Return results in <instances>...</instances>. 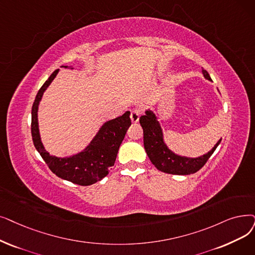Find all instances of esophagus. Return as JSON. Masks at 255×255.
<instances>
[{
	"label": "esophagus",
	"instance_id": "obj_1",
	"mask_svg": "<svg viewBox=\"0 0 255 255\" xmlns=\"http://www.w3.org/2000/svg\"><path fill=\"white\" fill-rule=\"evenodd\" d=\"M140 114L141 112L139 109H133L131 112V115H130V119L132 121V123H137L138 120H139V117H140Z\"/></svg>",
	"mask_w": 255,
	"mask_h": 255
}]
</instances>
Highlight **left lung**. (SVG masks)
Here are the masks:
<instances>
[{"mask_svg": "<svg viewBox=\"0 0 255 255\" xmlns=\"http://www.w3.org/2000/svg\"><path fill=\"white\" fill-rule=\"evenodd\" d=\"M202 73L205 79L212 81L205 70H203ZM139 123L143 130V147H145L148 157L155 165V168L168 174L190 175L196 173L206 163L222 140V138H220L215 147L202 156L196 158L180 156L172 152L165 145L162 129L152 110H146L145 116L139 118Z\"/></svg>", "mask_w": 255, "mask_h": 255, "instance_id": "left-lung-1", "label": "left lung"}]
</instances>
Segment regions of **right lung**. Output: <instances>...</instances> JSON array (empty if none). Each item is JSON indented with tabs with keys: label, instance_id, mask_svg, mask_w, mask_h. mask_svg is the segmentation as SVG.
<instances>
[{
	"label": "right lung",
	"instance_id": "obj_1",
	"mask_svg": "<svg viewBox=\"0 0 255 255\" xmlns=\"http://www.w3.org/2000/svg\"><path fill=\"white\" fill-rule=\"evenodd\" d=\"M63 68H71V66L64 65ZM58 72L59 70L55 71L49 77V79L43 83L36 95L34 103H33L31 113V133L33 143L42 159L48 164L49 169L59 178L83 186L91 185L103 179L115 164L119 148L131 125L130 112H126L123 116L105 122L90 142V145L83 151L69 157H56L50 155L43 147L40 139L37 112L43 93Z\"/></svg>",
	"mask_w": 255,
	"mask_h": 255
}]
</instances>
